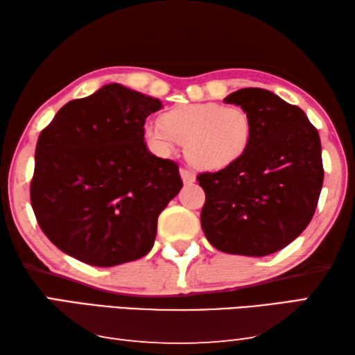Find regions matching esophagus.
Instances as JSON below:
<instances>
[{"instance_id":"34e87169","label":"esophagus","mask_w":355,"mask_h":355,"mask_svg":"<svg viewBox=\"0 0 355 355\" xmlns=\"http://www.w3.org/2000/svg\"><path fill=\"white\" fill-rule=\"evenodd\" d=\"M180 175H182V178H183V183H192L196 180V175H194V172L192 171H189V169H184V167H182V169H180Z\"/></svg>"}]
</instances>
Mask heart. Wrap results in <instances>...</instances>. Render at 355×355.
<instances>
[{"label":"heart","mask_w":355,"mask_h":355,"mask_svg":"<svg viewBox=\"0 0 355 355\" xmlns=\"http://www.w3.org/2000/svg\"><path fill=\"white\" fill-rule=\"evenodd\" d=\"M253 132V119L245 108L218 102L175 107L163 114L161 124L144 125L147 143L161 155L182 144L189 163L205 171L236 164L248 152Z\"/></svg>","instance_id":"obj_1"}]
</instances>
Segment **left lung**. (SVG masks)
<instances>
[{
	"label": "left lung",
	"instance_id": "8db88e82",
	"mask_svg": "<svg viewBox=\"0 0 355 355\" xmlns=\"http://www.w3.org/2000/svg\"><path fill=\"white\" fill-rule=\"evenodd\" d=\"M253 119V141L236 164L202 172L200 214L212 247L230 254L267 256L287 247L311 223L324 169L320 135L300 107L263 88L225 98Z\"/></svg>",
	"mask_w": 355,
	"mask_h": 355
}]
</instances>
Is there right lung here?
<instances>
[{
	"mask_svg": "<svg viewBox=\"0 0 355 355\" xmlns=\"http://www.w3.org/2000/svg\"><path fill=\"white\" fill-rule=\"evenodd\" d=\"M159 99L110 83L69 101L35 147L31 205L48 239L89 266L146 256L157 222L182 189L175 161L147 150L144 124Z\"/></svg>",
	"mask_w": 355,
	"mask_h": 355,
	"instance_id": "right-lung-1",
	"label": "right lung"
}]
</instances>
